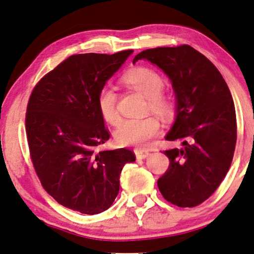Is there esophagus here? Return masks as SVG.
I'll list each match as a JSON object with an SVG mask.
<instances>
[{"label":"esophagus","mask_w":254,"mask_h":254,"mask_svg":"<svg viewBox=\"0 0 254 254\" xmlns=\"http://www.w3.org/2000/svg\"><path fill=\"white\" fill-rule=\"evenodd\" d=\"M134 153H136V157H137V159H146L147 157H148V151H144V150H137V151H134Z\"/></svg>","instance_id":"34e87169"}]
</instances>
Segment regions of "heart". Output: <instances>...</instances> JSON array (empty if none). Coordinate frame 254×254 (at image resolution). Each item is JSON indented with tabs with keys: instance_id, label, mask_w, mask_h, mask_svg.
Masks as SVG:
<instances>
[{
	"instance_id": "obj_1",
	"label": "heart",
	"mask_w": 254,
	"mask_h": 254,
	"mask_svg": "<svg viewBox=\"0 0 254 254\" xmlns=\"http://www.w3.org/2000/svg\"><path fill=\"white\" fill-rule=\"evenodd\" d=\"M124 84L136 90L147 99V109L162 118H170L173 115V102L162 94L165 81L155 70L147 67H134L127 70L122 77ZM97 108L100 115L107 123L115 125L120 121L117 111V93L113 87H103L97 95ZM160 123L153 116L138 120H125L118 125L114 136L117 144L122 146H144L150 139L157 136Z\"/></svg>"
}]
</instances>
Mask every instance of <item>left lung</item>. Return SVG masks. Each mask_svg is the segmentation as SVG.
<instances>
[{
	"mask_svg": "<svg viewBox=\"0 0 254 254\" xmlns=\"http://www.w3.org/2000/svg\"><path fill=\"white\" fill-rule=\"evenodd\" d=\"M162 69L173 87L177 116L166 140H181L167 150L170 167L159 190L178 207H196L214 194L231 166L237 140L236 110L222 74L189 45L145 50L133 58Z\"/></svg>",
	"mask_w": 254,
	"mask_h": 254,
	"instance_id": "left-lung-1",
	"label": "left lung"
}]
</instances>
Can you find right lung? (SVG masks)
Returning a JSON list of instances; mask_svg holds the SVG:
<instances>
[{
    "label": "right lung",
    "mask_w": 254,
    "mask_h": 254,
    "mask_svg": "<svg viewBox=\"0 0 254 254\" xmlns=\"http://www.w3.org/2000/svg\"><path fill=\"white\" fill-rule=\"evenodd\" d=\"M132 52L70 56L30 96L25 127L36 173L54 200L81 214L109 209L120 191L124 165L136 160L127 148L95 153L110 137L97 95Z\"/></svg>",
    "instance_id": "right-lung-1"
}]
</instances>
